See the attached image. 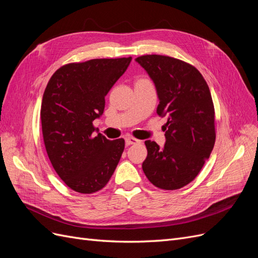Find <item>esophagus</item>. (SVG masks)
I'll use <instances>...</instances> for the list:
<instances>
[{"instance_id": "esophagus-1", "label": "esophagus", "mask_w": 258, "mask_h": 258, "mask_svg": "<svg viewBox=\"0 0 258 258\" xmlns=\"http://www.w3.org/2000/svg\"><path fill=\"white\" fill-rule=\"evenodd\" d=\"M141 141L140 140L134 138V137H127L126 138V144L127 145H132V144H137V143H140Z\"/></svg>"}]
</instances>
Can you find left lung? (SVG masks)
Returning a JSON list of instances; mask_svg holds the SVG:
<instances>
[{
	"label": "left lung",
	"instance_id": "left-lung-1",
	"mask_svg": "<svg viewBox=\"0 0 258 258\" xmlns=\"http://www.w3.org/2000/svg\"><path fill=\"white\" fill-rule=\"evenodd\" d=\"M136 60L155 83L160 100L157 114L168 116L165 147L145 141L143 171L158 188L179 189L199 174L215 144V111L209 86L198 70L183 60L162 54H144Z\"/></svg>",
	"mask_w": 258,
	"mask_h": 258
}]
</instances>
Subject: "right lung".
I'll return each mask as SVG.
<instances>
[{
    "instance_id": "add662e5",
    "label": "right lung",
    "mask_w": 258,
    "mask_h": 258,
    "mask_svg": "<svg viewBox=\"0 0 258 258\" xmlns=\"http://www.w3.org/2000/svg\"><path fill=\"white\" fill-rule=\"evenodd\" d=\"M131 57L91 59L59 68L46 86L41 106L46 152L59 177L80 194H93L110 181L124 140L93 136L105 96L126 71Z\"/></svg>"
}]
</instances>
